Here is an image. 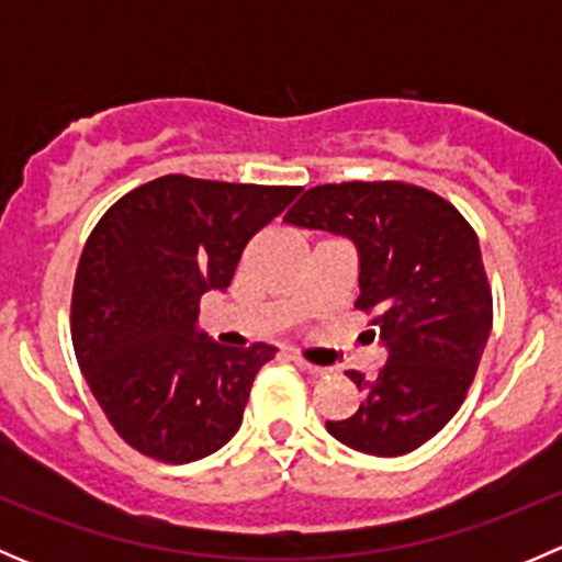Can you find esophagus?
Segmentation results:
<instances>
[{"label":"esophagus","instance_id":"obj_1","mask_svg":"<svg viewBox=\"0 0 562 562\" xmlns=\"http://www.w3.org/2000/svg\"><path fill=\"white\" fill-rule=\"evenodd\" d=\"M293 364H296L299 367V370H302V372H307V375H326V367H315V364H310V361L307 359H302V356H293Z\"/></svg>","mask_w":562,"mask_h":562}]
</instances>
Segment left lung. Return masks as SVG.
Returning a JSON list of instances; mask_svg holds the SVG:
<instances>
[{
  "mask_svg": "<svg viewBox=\"0 0 562 562\" xmlns=\"http://www.w3.org/2000/svg\"><path fill=\"white\" fill-rule=\"evenodd\" d=\"M285 223L359 247L356 310L389 348L372 378L345 372L364 400L326 429L361 454L418 449L459 411L490 339L492 288L479 236L446 198L407 181L310 187Z\"/></svg>",
  "mask_w": 562,
  "mask_h": 562,
  "instance_id": "obj_1",
  "label": "left lung"
}]
</instances>
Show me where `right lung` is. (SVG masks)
<instances>
[{
	"instance_id": "add662e5",
	"label": "right lung",
	"mask_w": 562,
	"mask_h": 562,
	"mask_svg": "<svg viewBox=\"0 0 562 562\" xmlns=\"http://www.w3.org/2000/svg\"><path fill=\"white\" fill-rule=\"evenodd\" d=\"M302 187L168 173L100 217L78 260L70 334L78 367L119 438L168 464L223 449L277 348H228L198 331L206 291H225L247 241Z\"/></svg>"
}]
</instances>
